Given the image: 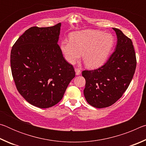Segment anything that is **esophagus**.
I'll use <instances>...</instances> for the list:
<instances>
[{
    "mask_svg": "<svg viewBox=\"0 0 146 146\" xmlns=\"http://www.w3.org/2000/svg\"><path fill=\"white\" fill-rule=\"evenodd\" d=\"M75 73H76V75H80V73H81V71H80V69L75 68Z\"/></svg>",
    "mask_w": 146,
    "mask_h": 146,
    "instance_id": "34e87169",
    "label": "esophagus"
}]
</instances>
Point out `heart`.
<instances>
[{
    "label": "heart",
    "mask_w": 146,
    "mask_h": 146,
    "mask_svg": "<svg viewBox=\"0 0 146 146\" xmlns=\"http://www.w3.org/2000/svg\"><path fill=\"white\" fill-rule=\"evenodd\" d=\"M115 40L111 34L95 30H84L71 35L70 40L62 41L60 48L68 63L75 64L82 54L88 68L95 69L104 64L111 52Z\"/></svg>",
    "instance_id": "1"
}]
</instances>
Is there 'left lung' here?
<instances>
[{
    "label": "left lung",
    "mask_w": 146,
    "mask_h": 146,
    "mask_svg": "<svg viewBox=\"0 0 146 146\" xmlns=\"http://www.w3.org/2000/svg\"><path fill=\"white\" fill-rule=\"evenodd\" d=\"M117 36L114 52L104 65L94 70H84V95L91 106L104 108L122 97L134 75L137 59L133 42L122 31L113 28Z\"/></svg>",
    "instance_id": "8db88e82"
}]
</instances>
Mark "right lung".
<instances>
[{
    "instance_id": "obj_1",
    "label": "right lung",
    "mask_w": 146,
    "mask_h": 146,
    "mask_svg": "<svg viewBox=\"0 0 146 146\" xmlns=\"http://www.w3.org/2000/svg\"><path fill=\"white\" fill-rule=\"evenodd\" d=\"M61 24L31 27L12 47V76L19 93L40 108L55 106L75 76L73 66L64 59L57 44Z\"/></svg>"
}]
</instances>
